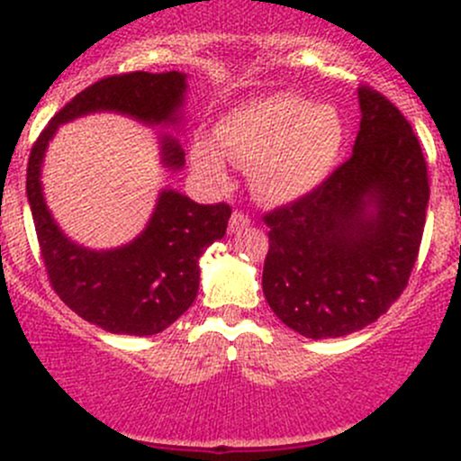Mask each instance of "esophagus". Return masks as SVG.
Instances as JSON below:
<instances>
[{
	"mask_svg": "<svg viewBox=\"0 0 461 461\" xmlns=\"http://www.w3.org/2000/svg\"><path fill=\"white\" fill-rule=\"evenodd\" d=\"M250 224V217L246 215V212H241V211H235L230 215V221H229V230L230 232H237V230H244L246 226Z\"/></svg>",
	"mask_w": 461,
	"mask_h": 461,
	"instance_id": "1",
	"label": "esophagus"
}]
</instances>
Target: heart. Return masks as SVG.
<instances>
[{
	"mask_svg": "<svg viewBox=\"0 0 461 461\" xmlns=\"http://www.w3.org/2000/svg\"><path fill=\"white\" fill-rule=\"evenodd\" d=\"M344 141L335 108L311 106L295 95H268L230 111L215 128V141L199 137L193 166L220 182L226 161L250 168L255 193L268 202H293L329 175Z\"/></svg>",
	"mask_w": 461,
	"mask_h": 461,
	"instance_id": "1",
	"label": "heart"
}]
</instances>
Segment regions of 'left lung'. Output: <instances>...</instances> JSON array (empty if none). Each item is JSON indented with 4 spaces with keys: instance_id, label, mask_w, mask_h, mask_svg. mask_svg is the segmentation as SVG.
<instances>
[{
    "instance_id": "left-lung-1",
    "label": "left lung",
    "mask_w": 461,
    "mask_h": 461,
    "mask_svg": "<svg viewBox=\"0 0 461 461\" xmlns=\"http://www.w3.org/2000/svg\"><path fill=\"white\" fill-rule=\"evenodd\" d=\"M353 155L320 186L262 217V286L275 315L311 339L373 324L404 293L420 255L429 166L391 99L359 86Z\"/></svg>"
}]
</instances>
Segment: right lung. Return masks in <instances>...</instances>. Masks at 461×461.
Wrapping results in <instances>:
<instances>
[{
    "mask_svg": "<svg viewBox=\"0 0 461 461\" xmlns=\"http://www.w3.org/2000/svg\"><path fill=\"white\" fill-rule=\"evenodd\" d=\"M186 75L122 73L75 95L40 132L26 168V193L41 262L59 300L79 317L117 335H155L191 308L199 288V258L229 226V203H197L175 191L159 195L146 230L117 250L82 249L61 235L41 195L40 168L57 126L95 111H120L146 124L177 120ZM164 164L179 168L184 153L164 140Z\"/></svg>",
    "mask_w": 461,
    "mask_h": 461,
    "instance_id": "right-lung-1",
    "label": "right lung"
}]
</instances>
